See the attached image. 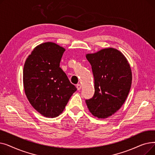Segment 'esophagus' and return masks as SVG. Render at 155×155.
Returning <instances> with one entry per match:
<instances>
[{
    "label": "esophagus",
    "instance_id": "esophagus-1",
    "mask_svg": "<svg viewBox=\"0 0 155 155\" xmlns=\"http://www.w3.org/2000/svg\"><path fill=\"white\" fill-rule=\"evenodd\" d=\"M77 90L78 91H80V89H81V88H82V85L78 84L77 85Z\"/></svg>",
    "mask_w": 155,
    "mask_h": 155
}]
</instances>
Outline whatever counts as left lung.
Listing matches in <instances>:
<instances>
[{
	"label": "left lung",
	"mask_w": 155,
	"mask_h": 155,
	"mask_svg": "<svg viewBox=\"0 0 155 155\" xmlns=\"http://www.w3.org/2000/svg\"><path fill=\"white\" fill-rule=\"evenodd\" d=\"M94 77L95 93L86 100L92 114L107 118L123 105L132 83V71L125 56L117 49L105 48L86 54Z\"/></svg>",
	"instance_id": "8db88e82"
}]
</instances>
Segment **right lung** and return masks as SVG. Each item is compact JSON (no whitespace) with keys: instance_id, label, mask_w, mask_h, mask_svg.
I'll return each instance as SVG.
<instances>
[{"instance_id":"obj_1","label":"right lung","mask_w":155,"mask_h":155,"mask_svg":"<svg viewBox=\"0 0 155 155\" xmlns=\"http://www.w3.org/2000/svg\"><path fill=\"white\" fill-rule=\"evenodd\" d=\"M65 49L52 42L37 46L28 56L23 69V85L27 98L46 117L62 113L77 88L60 67Z\"/></svg>"}]
</instances>
